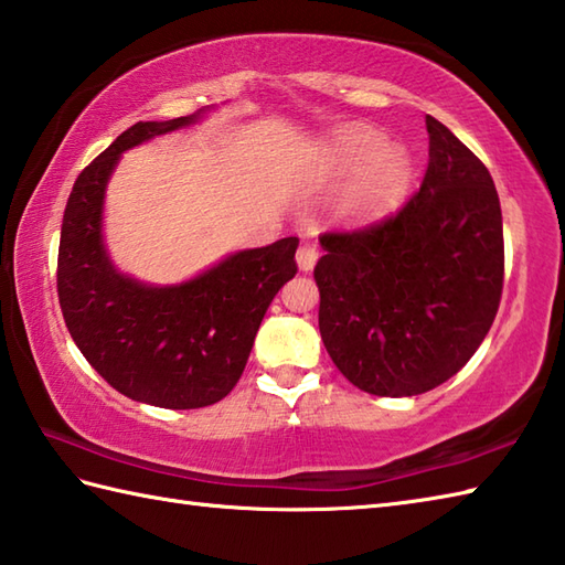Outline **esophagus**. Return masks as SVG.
I'll return each instance as SVG.
<instances>
[{
	"label": "esophagus",
	"mask_w": 565,
	"mask_h": 565,
	"mask_svg": "<svg viewBox=\"0 0 565 565\" xmlns=\"http://www.w3.org/2000/svg\"><path fill=\"white\" fill-rule=\"evenodd\" d=\"M319 260V246L315 241H302L297 248V266L299 270H312Z\"/></svg>",
	"instance_id": "34e87169"
}]
</instances>
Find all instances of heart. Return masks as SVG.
Here are the masks:
<instances>
[{
  "label": "heart",
  "instance_id": "1",
  "mask_svg": "<svg viewBox=\"0 0 565 565\" xmlns=\"http://www.w3.org/2000/svg\"><path fill=\"white\" fill-rule=\"evenodd\" d=\"M329 170L347 175L337 206L349 218H373L393 210L409 185V158L399 146L383 143L371 129H349L333 138Z\"/></svg>",
  "mask_w": 565,
  "mask_h": 565
}]
</instances>
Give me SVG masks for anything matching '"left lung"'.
Instances as JSON below:
<instances>
[{"label":"left lung","mask_w":565,"mask_h":565,"mask_svg":"<svg viewBox=\"0 0 565 565\" xmlns=\"http://www.w3.org/2000/svg\"><path fill=\"white\" fill-rule=\"evenodd\" d=\"M419 192L380 222L319 236L321 341L363 393L446 383L490 331L504 280L498 190L482 160L427 117Z\"/></svg>","instance_id":"left-lung-1"}]
</instances>
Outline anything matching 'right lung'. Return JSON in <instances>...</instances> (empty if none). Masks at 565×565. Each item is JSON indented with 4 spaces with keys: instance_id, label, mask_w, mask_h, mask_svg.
I'll return each instance as SVG.
<instances>
[{
    "instance_id": "1",
    "label": "right lung",
    "mask_w": 565,
    "mask_h": 565,
    "mask_svg": "<svg viewBox=\"0 0 565 565\" xmlns=\"http://www.w3.org/2000/svg\"><path fill=\"white\" fill-rule=\"evenodd\" d=\"M198 117L138 121L117 136L77 175L57 246V299L77 349L121 395L166 409H198L232 393L266 309L297 273V236L238 250L172 287L143 285L111 268L102 202L121 151Z\"/></svg>"
}]
</instances>
